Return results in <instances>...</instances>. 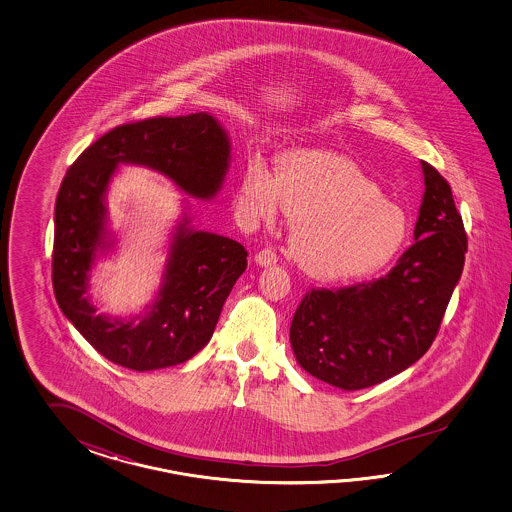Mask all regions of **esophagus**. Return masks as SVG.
<instances>
[{"label": "esophagus", "instance_id": "obj_1", "mask_svg": "<svg viewBox=\"0 0 512 512\" xmlns=\"http://www.w3.org/2000/svg\"><path fill=\"white\" fill-rule=\"evenodd\" d=\"M255 261L261 266H270V264L278 263V253L276 249L264 248L255 255Z\"/></svg>", "mask_w": 512, "mask_h": 512}]
</instances>
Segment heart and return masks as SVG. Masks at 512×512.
Masks as SVG:
<instances>
[{
  "mask_svg": "<svg viewBox=\"0 0 512 512\" xmlns=\"http://www.w3.org/2000/svg\"><path fill=\"white\" fill-rule=\"evenodd\" d=\"M249 214L274 219L283 208L295 219L291 253L313 278L345 279L388 263L407 236L402 210L340 155L296 152L279 161L278 176L249 159L240 182Z\"/></svg>",
  "mask_w": 512,
  "mask_h": 512,
  "instance_id": "heart-1",
  "label": "heart"
}]
</instances>
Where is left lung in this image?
<instances>
[{"instance_id": "obj_1", "label": "left lung", "mask_w": 512, "mask_h": 512, "mask_svg": "<svg viewBox=\"0 0 512 512\" xmlns=\"http://www.w3.org/2000/svg\"><path fill=\"white\" fill-rule=\"evenodd\" d=\"M415 244L390 272L347 287L310 289L291 323L298 364L343 390L383 383L434 343L462 276L467 236L449 182L422 161Z\"/></svg>"}]
</instances>
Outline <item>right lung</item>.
Wrapping results in <instances>:
<instances>
[{"label":"right lung","mask_w":512,"mask_h":512,"mask_svg":"<svg viewBox=\"0 0 512 512\" xmlns=\"http://www.w3.org/2000/svg\"><path fill=\"white\" fill-rule=\"evenodd\" d=\"M229 140L206 114L155 116L95 140L63 178L54 210L52 285L63 315L110 362L135 372L176 366L210 341L221 308L248 266V251L219 234L178 227L163 285L139 321L95 315L88 272L105 246L103 197L118 163L167 174L193 197L216 195L229 167Z\"/></svg>","instance_id":"obj_1"}]
</instances>
